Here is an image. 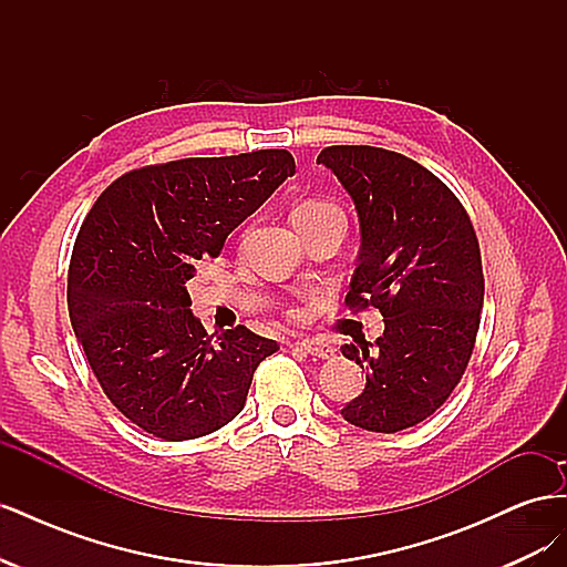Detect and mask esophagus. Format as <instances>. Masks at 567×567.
I'll use <instances>...</instances> for the list:
<instances>
[{
  "label": "esophagus",
  "mask_w": 567,
  "mask_h": 567,
  "mask_svg": "<svg viewBox=\"0 0 567 567\" xmlns=\"http://www.w3.org/2000/svg\"><path fill=\"white\" fill-rule=\"evenodd\" d=\"M298 348H302L307 354L319 357V359H331L333 357V348L326 346V342H317V340H298Z\"/></svg>",
  "instance_id": "obj_1"
}]
</instances>
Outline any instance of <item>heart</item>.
I'll return each instance as SVG.
<instances>
[{
  "mask_svg": "<svg viewBox=\"0 0 567 567\" xmlns=\"http://www.w3.org/2000/svg\"><path fill=\"white\" fill-rule=\"evenodd\" d=\"M336 213H340V208H336L333 203L321 200V198H310V200H302L298 208L293 210V219H300V217H323V215H336ZM288 317L290 319H300V312L298 310H288Z\"/></svg>",
  "mask_w": 567,
  "mask_h": 567,
  "instance_id": "heart-1",
  "label": "heart"
}]
</instances>
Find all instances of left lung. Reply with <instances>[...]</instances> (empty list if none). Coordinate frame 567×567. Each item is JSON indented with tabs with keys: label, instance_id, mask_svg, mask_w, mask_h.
I'll return each instance as SVG.
<instances>
[{
	"label": "left lung",
	"instance_id": "8db88e82",
	"mask_svg": "<svg viewBox=\"0 0 567 567\" xmlns=\"http://www.w3.org/2000/svg\"><path fill=\"white\" fill-rule=\"evenodd\" d=\"M323 163L352 196L362 252L346 305L375 307L385 331L342 346L367 371L364 392L340 409L371 433L433 416L458 385L475 348L485 277L473 221L452 188L402 153L326 146Z\"/></svg>",
	"mask_w": 567,
	"mask_h": 567
}]
</instances>
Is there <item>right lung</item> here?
Returning <instances> with one entry per match:
<instances>
[{
  "mask_svg": "<svg viewBox=\"0 0 567 567\" xmlns=\"http://www.w3.org/2000/svg\"><path fill=\"white\" fill-rule=\"evenodd\" d=\"M293 175L286 148L146 165L84 217L68 267L73 331L106 398L153 437L194 440L234 421L257 364L279 350L244 323L210 336L186 281Z\"/></svg>",
  "mask_w": 567,
  "mask_h": 567,
  "instance_id": "1",
  "label": "right lung"
}]
</instances>
